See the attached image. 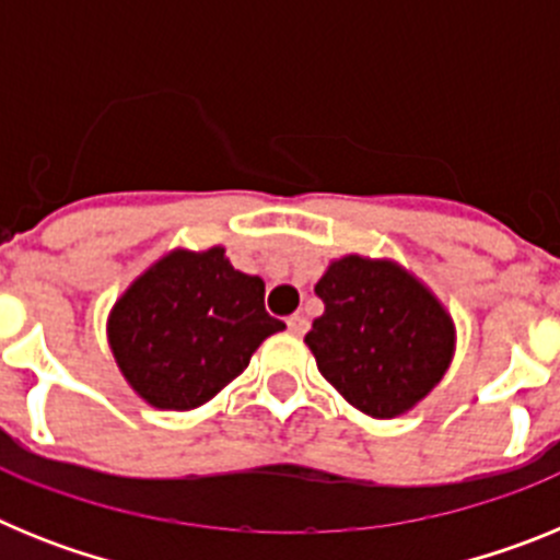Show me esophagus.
<instances>
[{
    "label": "esophagus",
    "mask_w": 560,
    "mask_h": 560,
    "mask_svg": "<svg viewBox=\"0 0 560 560\" xmlns=\"http://www.w3.org/2000/svg\"><path fill=\"white\" fill-rule=\"evenodd\" d=\"M289 330L294 336H303L305 330H308V319H305L303 314H294V316H289Z\"/></svg>",
    "instance_id": "esophagus-1"
}]
</instances>
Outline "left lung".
I'll use <instances>...</instances> for the list:
<instances>
[{
	"label": "left lung",
	"mask_w": 560,
	"mask_h": 560,
	"mask_svg": "<svg viewBox=\"0 0 560 560\" xmlns=\"http://www.w3.org/2000/svg\"><path fill=\"white\" fill-rule=\"evenodd\" d=\"M314 291L325 311L305 345L350 407L378 420L398 418L446 375L457 348L452 314L398 260L336 257Z\"/></svg>",
	"instance_id": "8db88e82"
}]
</instances>
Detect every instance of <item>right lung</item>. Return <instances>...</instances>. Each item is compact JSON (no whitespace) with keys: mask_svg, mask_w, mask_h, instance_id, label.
Wrapping results in <instances>:
<instances>
[{"mask_svg":"<svg viewBox=\"0 0 560 560\" xmlns=\"http://www.w3.org/2000/svg\"><path fill=\"white\" fill-rule=\"evenodd\" d=\"M264 294V280L237 271L224 246L165 252L108 311V348L128 387L173 412L215 398L285 328Z\"/></svg>","mask_w":560,"mask_h":560,"instance_id":"1","label":"right lung"}]
</instances>
